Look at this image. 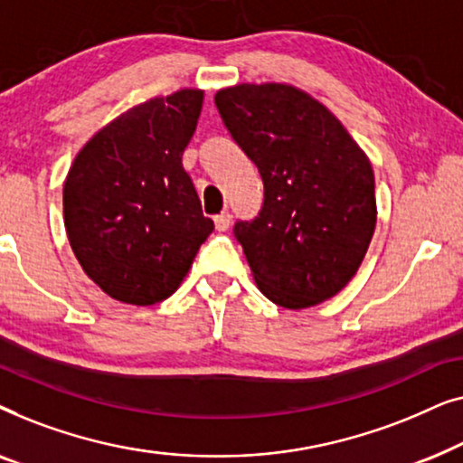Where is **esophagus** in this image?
<instances>
[{
    "instance_id": "34e87169",
    "label": "esophagus",
    "mask_w": 463,
    "mask_h": 463,
    "mask_svg": "<svg viewBox=\"0 0 463 463\" xmlns=\"http://www.w3.org/2000/svg\"><path fill=\"white\" fill-rule=\"evenodd\" d=\"M232 225V214L230 213H221L214 217V227H217V232H227Z\"/></svg>"
}]
</instances>
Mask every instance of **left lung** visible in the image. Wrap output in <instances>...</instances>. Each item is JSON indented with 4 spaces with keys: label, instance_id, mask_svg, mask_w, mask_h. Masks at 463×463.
<instances>
[{
    "label": "left lung",
    "instance_id": "left-lung-1",
    "mask_svg": "<svg viewBox=\"0 0 463 463\" xmlns=\"http://www.w3.org/2000/svg\"><path fill=\"white\" fill-rule=\"evenodd\" d=\"M214 105L263 181L261 211L233 225L259 290L287 309L331 299L375 232L371 162L325 105L293 86L240 84Z\"/></svg>",
    "mask_w": 463,
    "mask_h": 463
}]
</instances>
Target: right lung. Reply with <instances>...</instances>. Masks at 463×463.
Wrapping results in <instances>:
<instances>
[{
	"mask_svg": "<svg viewBox=\"0 0 463 463\" xmlns=\"http://www.w3.org/2000/svg\"><path fill=\"white\" fill-rule=\"evenodd\" d=\"M202 90L132 107L75 157L62 189L69 244L113 299L154 306L179 288L214 223L183 168Z\"/></svg>",
	"mask_w": 463,
	"mask_h": 463,
	"instance_id": "right-lung-1",
	"label": "right lung"
}]
</instances>
